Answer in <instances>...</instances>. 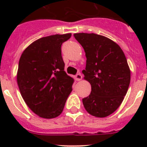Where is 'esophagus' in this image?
Wrapping results in <instances>:
<instances>
[{"label": "esophagus", "instance_id": "34e87169", "mask_svg": "<svg viewBox=\"0 0 147 147\" xmlns=\"http://www.w3.org/2000/svg\"><path fill=\"white\" fill-rule=\"evenodd\" d=\"M82 79V74H80V73L77 74L75 76V80H76V81H80Z\"/></svg>", "mask_w": 147, "mask_h": 147}]
</instances>
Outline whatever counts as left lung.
<instances>
[{
  "mask_svg": "<svg viewBox=\"0 0 147 147\" xmlns=\"http://www.w3.org/2000/svg\"><path fill=\"white\" fill-rule=\"evenodd\" d=\"M75 39L86 56L82 73L91 85V93L82 98L87 112L98 118L117 110L127 94L130 70L122 49L110 39L96 34L77 33Z\"/></svg>",
  "mask_w": 147,
  "mask_h": 147,
  "instance_id": "8db88e82",
  "label": "left lung"
}]
</instances>
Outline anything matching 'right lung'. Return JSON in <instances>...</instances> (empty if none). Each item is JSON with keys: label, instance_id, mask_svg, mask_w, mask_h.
<instances>
[{"label": "right lung", "instance_id": "right-lung-1", "mask_svg": "<svg viewBox=\"0 0 147 147\" xmlns=\"http://www.w3.org/2000/svg\"><path fill=\"white\" fill-rule=\"evenodd\" d=\"M71 34L42 37L24 50L19 60L17 81L23 100L40 117L62 113L72 91L74 79L64 71L61 46Z\"/></svg>", "mask_w": 147, "mask_h": 147}]
</instances>
